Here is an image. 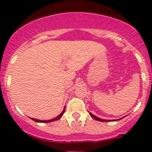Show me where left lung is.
Here are the masks:
<instances>
[{"label": "left lung", "instance_id": "8db88e82", "mask_svg": "<svg viewBox=\"0 0 152 152\" xmlns=\"http://www.w3.org/2000/svg\"><path fill=\"white\" fill-rule=\"evenodd\" d=\"M90 113V116H91L92 118H93L95 119V120H96V121H104V122H107V121H111L110 120H105V119H102V118H98V117H96V116H95L94 115H93L92 114V113ZM121 119H122V118H121ZM120 119V120H121Z\"/></svg>", "mask_w": 152, "mask_h": 152}]
</instances>
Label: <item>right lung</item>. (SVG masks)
I'll return each mask as SVG.
<instances>
[{
    "label": "right lung",
    "mask_w": 152,
    "mask_h": 152,
    "mask_svg": "<svg viewBox=\"0 0 152 152\" xmlns=\"http://www.w3.org/2000/svg\"><path fill=\"white\" fill-rule=\"evenodd\" d=\"M65 108H64L63 111H62V113H61V114L59 115H58L57 117H56V118H55L51 119V120H48V121H39V120H37V119H34V118H31V119H32V120L34 121H36V122H39V123H48V122L54 121L59 120V118H62V116L63 115V114H64V113H65Z\"/></svg>",
    "instance_id": "1"
}]
</instances>
